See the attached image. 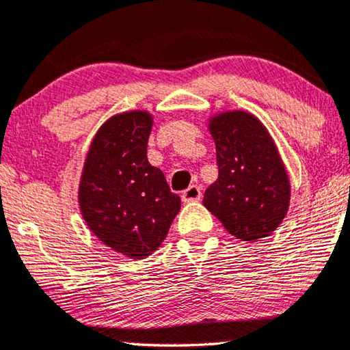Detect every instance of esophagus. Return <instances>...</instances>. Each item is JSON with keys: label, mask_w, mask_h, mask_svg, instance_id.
Returning <instances> with one entry per match:
<instances>
[{"label": "esophagus", "mask_w": 350, "mask_h": 350, "mask_svg": "<svg viewBox=\"0 0 350 350\" xmlns=\"http://www.w3.org/2000/svg\"><path fill=\"white\" fill-rule=\"evenodd\" d=\"M183 200L184 203L200 202V200H202V190H200L198 185H190L187 190L183 192Z\"/></svg>", "instance_id": "1"}]
</instances>
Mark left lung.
Segmentation results:
<instances>
[{
  "label": "left lung",
  "instance_id": "1",
  "mask_svg": "<svg viewBox=\"0 0 350 350\" xmlns=\"http://www.w3.org/2000/svg\"><path fill=\"white\" fill-rule=\"evenodd\" d=\"M219 176L203 204L241 241L265 239L288 213L291 185L267 128L253 113L227 110L209 118Z\"/></svg>",
  "mask_w": 350,
  "mask_h": 350
}]
</instances>
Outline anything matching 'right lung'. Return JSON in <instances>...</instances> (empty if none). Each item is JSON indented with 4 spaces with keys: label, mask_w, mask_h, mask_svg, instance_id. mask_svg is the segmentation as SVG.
I'll use <instances>...</instances> for the list:
<instances>
[{
    "label": "right lung",
    "mask_w": 350,
    "mask_h": 350,
    "mask_svg": "<svg viewBox=\"0 0 350 350\" xmlns=\"http://www.w3.org/2000/svg\"><path fill=\"white\" fill-rule=\"evenodd\" d=\"M153 118L147 110L113 115L92 139L78 203L102 243L131 259L150 256L180 209L165 176L147 160Z\"/></svg>",
    "instance_id": "add662e5"
}]
</instances>
